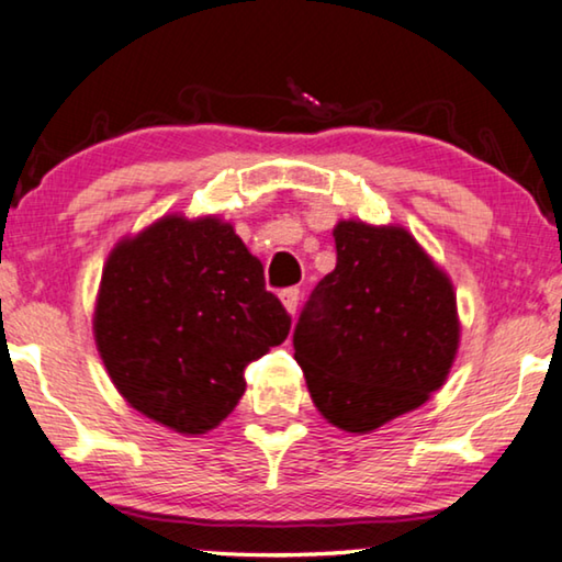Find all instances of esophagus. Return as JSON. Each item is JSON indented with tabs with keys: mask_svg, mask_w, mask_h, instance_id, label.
I'll list each match as a JSON object with an SVG mask.
<instances>
[{
	"mask_svg": "<svg viewBox=\"0 0 562 562\" xmlns=\"http://www.w3.org/2000/svg\"><path fill=\"white\" fill-rule=\"evenodd\" d=\"M280 300H282L284 310H288L290 315H295V310H297V300H300V290H297V288H288V290H282V292H280Z\"/></svg>",
	"mask_w": 562,
	"mask_h": 562,
	"instance_id": "1",
	"label": "esophagus"
}]
</instances>
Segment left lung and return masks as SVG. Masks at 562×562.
Wrapping results in <instances>:
<instances>
[{
    "label": "left lung",
    "mask_w": 562,
    "mask_h": 562,
    "mask_svg": "<svg viewBox=\"0 0 562 562\" xmlns=\"http://www.w3.org/2000/svg\"><path fill=\"white\" fill-rule=\"evenodd\" d=\"M338 262L292 333L313 404L368 434L414 412L447 381L459 348L457 295L404 227L338 222Z\"/></svg>",
    "instance_id": "8db88e82"
}]
</instances>
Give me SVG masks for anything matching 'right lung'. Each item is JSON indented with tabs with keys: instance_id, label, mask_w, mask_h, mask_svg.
Wrapping results in <instances>:
<instances>
[{
	"instance_id": "obj_1",
	"label": "right lung",
	"mask_w": 562,
	"mask_h": 562,
	"mask_svg": "<svg viewBox=\"0 0 562 562\" xmlns=\"http://www.w3.org/2000/svg\"><path fill=\"white\" fill-rule=\"evenodd\" d=\"M290 323L232 224L171 214L108 257L93 330L108 375L136 412L206 434L239 404L245 368L280 346Z\"/></svg>"
}]
</instances>
